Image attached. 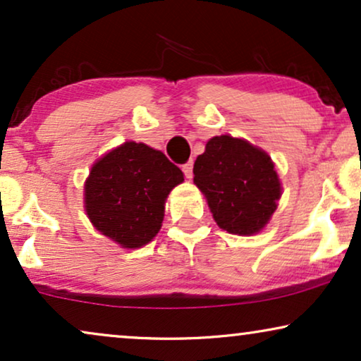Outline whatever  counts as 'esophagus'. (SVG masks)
I'll return each mask as SVG.
<instances>
[{"label": "esophagus", "instance_id": "34e87169", "mask_svg": "<svg viewBox=\"0 0 361 361\" xmlns=\"http://www.w3.org/2000/svg\"><path fill=\"white\" fill-rule=\"evenodd\" d=\"M192 169H194V162L192 161H187L185 164H182V172H184L187 179H192Z\"/></svg>", "mask_w": 361, "mask_h": 361}]
</instances>
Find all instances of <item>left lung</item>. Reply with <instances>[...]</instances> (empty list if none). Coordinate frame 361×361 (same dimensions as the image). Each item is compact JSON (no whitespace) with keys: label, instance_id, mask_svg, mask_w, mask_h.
<instances>
[{"label":"left lung","instance_id":"obj_1","mask_svg":"<svg viewBox=\"0 0 361 361\" xmlns=\"http://www.w3.org/2000/svg\"><path fill=\"white\" fill-rule=\"evenodd\" d=\"M194 184L205 195L221 230L255 235L264 228L281 199V182L263 149L228 135L207 142L195 159Z\"/></svg>","mask_w":361,"mask_h":361}]
</instances>
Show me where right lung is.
<instances>
[{"label":"right lung","mask_w":361,"mask_h":361,"mask_svg":"<svg viewBox=\"0 0 361 361\" xmlns=\"http://www.w3.org/2000/svg\"><path fill=\"white\" fill-rule=\"evenodd\" d=\"M184 174L161 151L126 141L93 164L85 212L93 226L123 248H141L161 230L169 192Z\"/></svg>","instance_id":"1"}]
</instances>
